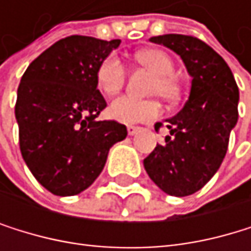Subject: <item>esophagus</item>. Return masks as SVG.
<instances>
[{"instance_id":"34e87169","label":"esophagus","mask_w":251,"mask_h":251,"mask_svg":"<svg viewBox=\"0 0 251 251\" xmlns=\"http://www.w3.org/2000/svg\"><path fill=\"white\" fill-rule=\"evenodd\" d=\"M140 131H141L140 126H132V125H131V126H128V134H129V135H135V134H138Z\"/></svg>"}]
</instances>
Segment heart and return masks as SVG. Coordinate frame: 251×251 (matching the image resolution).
<instances>
[{"label": "heart", "instance_id": "obj_1", "mask_svg": "<svg viewBox=\"0 0 251 251\" xmlns=\"http://www.w3.org/2000/svg\"><path fill=\"white\" fill-rule=\"evenodd\" d=\"M137 61L155 74L151 92L158 93L166 100H175L179 96L176 79L172 76L175 64L172 58L159 50H143L137 54ZM98 89L107 96L117 95L125 82V66L116 55L105 58L96 74ZM110 116L125 125L149 122L155 119L159 111V102L155 99H135L131 96H120L110 105Z\"/></svg>", "mask_w": 251, "mask_h": 251}]
</instances>
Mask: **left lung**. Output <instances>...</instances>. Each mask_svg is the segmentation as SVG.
<instances>
[{"label":"left lung","mask_w":251,"mask_h":251,"mask_svg":"<svg viewBox=\"0 0 251 251\" xmlns=\"http://www.w3.org/2000/svg\"><path fill=\"white\" fill-rule=\"evenodd\" d=\"M151 42L180 55L193 78L184 108L166 120L170 135L143 161L149 177L164 193L184 197L209 182L223 162L238 122L239 92L227 63L200 39L164 34ZM161 126V122L156 123L155 131Z\"/></svg>","instance_id":"1"}]
</instances>
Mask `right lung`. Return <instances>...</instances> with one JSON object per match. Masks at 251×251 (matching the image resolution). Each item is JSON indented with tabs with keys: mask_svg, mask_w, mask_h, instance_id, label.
Masks as SVG:
<instances>
[{
	"mask_svg": "<svg viewBox=\"0 0 251 251\" xmlns=\"http://www.w3.org/2000/svg\"><path fill=\"white\" fill-rule=\"evenodd\" d=\"M119 45V39L64 37L21 78L15 107L21 153L39 184L55 196L89 188L103 170L110 148L128 135L125 125L98 120L107 102L96 74Z\"/></svg>",
	"mask_w": 251,
	"mask_h": 251,
	"instance_id": "obj_1",
	"label": "right lung"
}]
</instances>
